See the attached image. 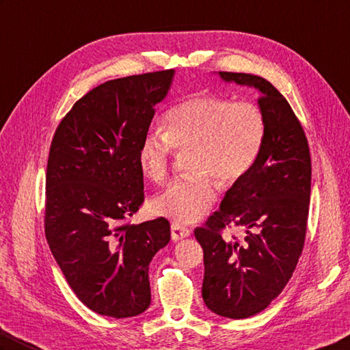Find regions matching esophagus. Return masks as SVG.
Wrapping results in <instances>:
<instances>
[{
  "label": "esophagus",
  "instance_id": "obj_1",
  "mask_svg": "<svg viewBox=\"0 0 350 350\" xmlns=\"http://www.w3.org/2000/svg\"><path fill=\"white\" fill-rule=\"evenodd\" d=\"M170 230H172V233H170V236H172L174 241L184 239V237L190 236V233H191V230L189 227L181 226V224H178V223H172V226H170Z\"/></svg>",
  "mask_w": 350,
  "mask_h": 350
}]
</instances>
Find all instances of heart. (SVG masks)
Returning a JSON list of instances; mask_svg holds the SVG:
<instances>
[{"instance_id":"b5f03b06","label":"heart","mask_w":350,"mask_h":350,"mask_svg":"<svg viewBox=\"0 0 350 350\" xmlns=\"http://www.w3.org/2000/svg\"><path fill=\"white\" fill-rule=\"evenodd\" d=\"M264 138L266 117L252 102L212 95L178 102L165 116V132L144 135L138 165L144 175L160 183L169 175L174 151H190L187 170L191 175L170 183L152 200V209L176 223L198 221L215 202V183L228 189L250 174Z\"/></svg>"}]
</instances>
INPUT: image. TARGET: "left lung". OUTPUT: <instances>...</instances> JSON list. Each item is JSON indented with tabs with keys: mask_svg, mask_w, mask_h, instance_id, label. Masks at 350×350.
<instances>
[{
	"mask_svg": "<svg viewBox=\"0 0 350 350\" xmlns=\"http://www.w3.org/2000/svg\"><path fill=\"white\" fill-rule=\"evenodd\" d=\"M219 77L257 89L266 117V138L250 174L194 230L203 248L204 304L219 317L243 319L266 309L295 270L308 230L312 161L303 126L273 84L243 72ZM232 226L244 230L242 240L224 237Z\"/></svg>",
	"mask_w": 350,
	"mask_h": 350,
	"instance_id": "left-lung-1",
	"label": "left lung"
}]
</instances>
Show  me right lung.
<instances>
[{"instance_id":"right-lung-1","label":"right lung","mask_w":350,"mask_h":350,"mask_svg":"<svg viewBox=\"0 0 350 350\" xmlns=\"http://www.w3.org/2000/svg\"><path fill=\"white\" fill-rule=\"evenodd\" d=\"M174 70L109 80L59 123L46 174L44 232L75 295L93 312L131 318L148 309V266L169 243L163 217L131 224L144 203L138 148Z\"/></svg>"}]
</instances>
